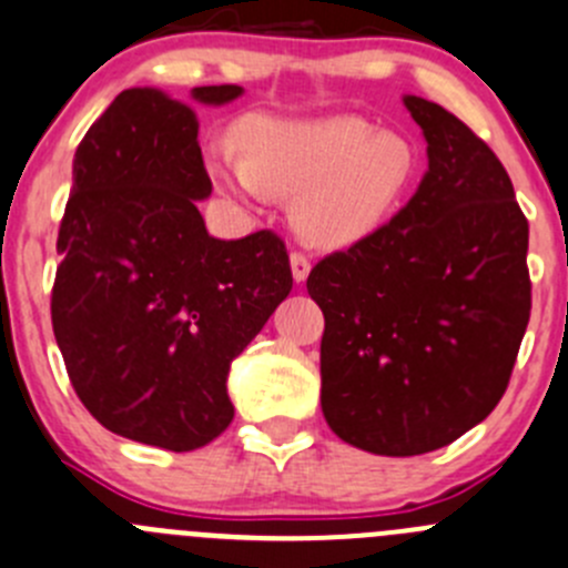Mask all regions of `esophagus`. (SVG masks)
Masks as SVG:
<instances>
[{"label":"esophagus","mask_w":568,"mask_h":568,"mask_svg":"<svg viewBox=\"0 0 568 568\" xmlns=\"http://www.w3.org/2000/svg\"><path fill=\"white\" fill-rule=\"evenodd\" d=\"M290 267H293V278L301 284V281H306V275H310L312 262H310V256H306V253L295 251V253H290Z\"/></svg>","instance_id":"34e87169"}]
</instances>
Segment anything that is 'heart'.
<instances>
[{
	"label": "heart",
	"instance_id": "obj_1",
	"mask_svg": "<svg viewBox=\"0 0 568 568\" xmlns=\"http://www.w3.org/2000/svg\"><path fill=\"white\" fill-rule=\"evenodd\" d=\"M240 150L214 144V183L242 203L264 192L293 194V225L321 247L351 245L382 229L418 175L413 142L359 116H256L242 125Z\"/></svg>",
	"mask_w": 568,
	"mask_h": 568
}]
</instances>
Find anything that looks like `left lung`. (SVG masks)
Returning a JSON list of instances; mask_svg holds the SVG:
<instances>
[{
    "label": "left lung",
    "instance_id": "8db88e82",
    "mask_svg": "<svg viewBox=\"0 0 568 568\" xmlns=\"http://www.w3.org/2000/svg\"><path fill=\"white\" fill-rule=\"evenodd\" d=\"M404 105L429 170L387 225L321 258V407L345 443L413 457L449 446L505 396L530 321V225L494 150L424 97Z\"/></svg>",
    "mask_w": 568,
    "mask_h": 568
}]
</instances>
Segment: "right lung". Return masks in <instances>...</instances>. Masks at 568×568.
<instances>
[{"mask_svg": "<svg viewBox=\"0 0 568 568\" xmlns=\"http://www.w3.org/2000/svg\"><path fill=\"white\" fill-rule=\"evenodd\" d=\"M240 94L192 89L203 105ZM197 128L159 89H128L105 108L74 153L52 287V332L83 407L113 435L170 452L229 429L231 362L293 290L273 231L209 236Z\"/></svg>", "mask_w": 568, "mask_h": 568, "instance_id": "add662e5", "label": "right lung"}]
</instances>
